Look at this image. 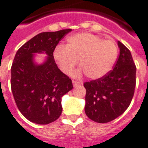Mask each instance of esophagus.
<instances>
[{"mask_svg":"<svg viewBox=\"0 0 148 148\" xmlns=\"http://www.w3.org/2000/svg\"><path fill=\"white\" fill-rule=\"evenodd\" d=\"M72 82H73V86H74V87H77V86L82 84V82H77V81H73Z\"/></svg>","mask_w":148,"mask_h":148,"instance_id":"1","label":"esophagus"}]
</instances>
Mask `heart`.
<instances>
[{"label": "heart", "mask_w": 148, "mask_h": 148, "mask_svg": "<svg viewBox=\"0 0 148 148\" xmlns=\"http://www.w3.org/2000/svg\"><path fill=\"white\" fill-rule=\"evenodd\" d=\"M118 55L117 46L110 39H102L87 32L74 34L66 39V45H58L53 57L63 73L70 74L79 58L81 69L86 77L97 79L105 76L111 70Z\"/></svg>", "instance_id": "1"}]
</instances>
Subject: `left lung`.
Listing matches in <instances>:
<instances>
[{"label":"left lung","mask_w":148,"mask_h":148,"mask_svg":"<svg viewBox=\"0 0 148 148\" xmlns=\"http://www.w3.org/2000/svg\"><path fill=\"white\" fill-rule=\"evenodd\" d=\"M120 55L112 70L96 80L86 82V114L97 123H108L123 114L133 97L136 66L130 51L118 41Z\"/></svg>","instance_id":"obj_1"}]
</instances>
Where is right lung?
<instances>
[{"mask_svg":"<svg viewBox=\"0 0 148 148\" xmlns=\"http://www.w3.org/2000/svg\"><path fill=\"white\" fill-rule=\"evenodd\" d=\"M42 32L34 36L16 52L11 67V89L22 115L31 122L47 124L62 113V97L73 89L72 81L57 66L53 57L56 46L71 32ZM49 55L40 65L34 62V53Z\"/></svg>","mask_w":148,"mask_h":148,"instance_id":"obj_1","label":"right lung"}]
</instances>
